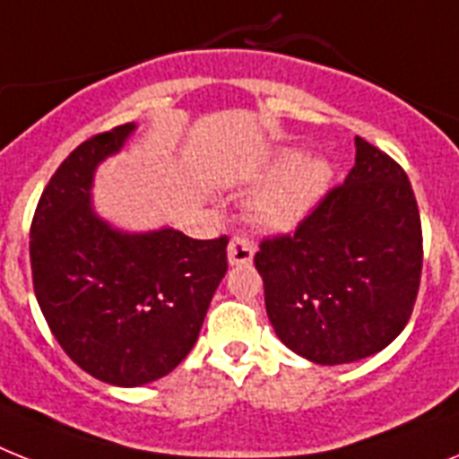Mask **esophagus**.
I'll return each instance as SVG.
<instances>
[{
	"label": "esophagus",
	"instance_id": "esophagus-1",
	"mask_svg": "<svg viewBox=\"0 0 459 459\" xmlns=\"http://www.w3.org/2000/svg\"><path fill=\"white\" fill-rule=\"evenodd\" d=\"M255 255V244L246 237H234L227 246V260L230 264H248Z\"/></svg>",
	"mask_w": 459,
	"mask_h": 459
}]
</instances>
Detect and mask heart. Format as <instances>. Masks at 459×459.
Segmentation results:
<instances>
[{
	"mask_svg": "<svg viewBox=\"0 0 459 459\" xmlns=\"http://www.w3.org/2000/svg\"><path fill=\"white\" fill-rule=\"evenodd\" d=\"M274 176H281L255 204L260 222L270 227H289L319 202L331 183V164L312 157L298 161L295 154H283L276 161Z\"/></svg>",
	"mask_w": 459,
	"mask_h": 459,
	"instance_id": "1",
	"label": "heart"
}]
</instances>
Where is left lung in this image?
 <instances>
[{"instance_id":"left-lung-1","label":"left lung","mask_w":459,"mask_h":459,"mask_svg":"<svg viewBox=\"0 0 459 459\" xmlns=\"http://www.w3.org/2000/svg\"><path fill=\"white\" fill-rule=\"evenodd\" d=\"M255 270L276 335L338 366L385 350L411 319L422 225L406 170L357 135V164L295 232L263 238Z\"/></svg>"}]
</instances>
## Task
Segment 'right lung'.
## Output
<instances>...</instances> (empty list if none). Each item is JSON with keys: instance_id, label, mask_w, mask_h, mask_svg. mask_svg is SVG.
I'll list each match as a JSON object with an SVG mask.
<instances>
[{"instance_id": "obj_1", "label": "right lung", "mask_w": 459, "mask_h": 459, "mask_svg": "<svg viewBox=\"0 0 459 459\" xmlns=\"http://www.w3.org/2000/svg\"><path fill=\"white\" fill-rule=\"evenodd\" d=\"M135 124L84 140L58 166L34 211V295L53 338L79 368L117 387L169 375L195 347L227 272V237L178 230L119 232L91 206L93 170Z\"/></svg>"}]
</instances>
